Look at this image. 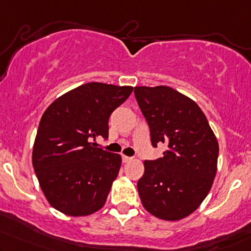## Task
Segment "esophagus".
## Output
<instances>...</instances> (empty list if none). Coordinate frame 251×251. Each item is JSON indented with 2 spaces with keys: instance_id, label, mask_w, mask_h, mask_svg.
Wrapping results in <instances>:
<instances>
[{
  "instance_id": "34e87169",
  "label": "esophagus",
  "mask_w": 251,
  "mask_h": 251,
  "mask_svg": "<svg viewBox=\"0 0 251 251\" xmlns=\"http://www.w3.org/2000/svg\"><path fill=\"white\" fill-rule=\"evenodd\" d=\"M131 159H132V157H128V156L123 155V162H124V163H127V162H130Z\"/></svg>"
}]
</instances>
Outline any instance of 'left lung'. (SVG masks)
<instances>
[{"label":"left lung","mask_w":251,"mask_h":251,"mask_svg":"<svg viewBox=\"0 0 251 251\" xmlns=\"http://www.w3.org/2000/svg\"><path fill=\"white\" fill-rule=\"evenodd\" d=\"M134 96L163 157L144 161L137 188L145 210L157 218L178 220L199 207L217 173L219 147L207 118L194 101L166 85L136 87Z\"/></svg>","instance_id":"1"}]
</instances>
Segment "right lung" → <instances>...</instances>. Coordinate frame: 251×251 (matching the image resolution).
Listing matches in <instances>:
<instances>
[{"label": "right lung", "instance_id": "add662e5", "mask_svg": "<svg viewBox=\"0 0 251 251\" xmlns=\"http://www.w3.org/2000/svg\"><path fill=\"white\" fill-rule=\"evenodd\" d=\"M133 88L90 82L54 100L41 117L33 147L35 175L52 207L88 216L106 202L121 157L90 143L108 138V119Z\"/></svg>", "mask_w": 251, "mask_h": 251}]
</instances>
